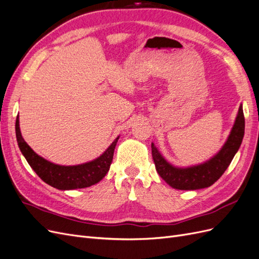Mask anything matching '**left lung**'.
I'll list each match as a JSON object with an SVG mask.
<instances>
[{
    "label": "left lung",
    "mask_w": 259,
    "mask_h": 259,
    "mask_svg": "<svg viewBox=\"0 0 259 259\" xmlns=\"http://www.w3.org/2000/svg\"><path fill=\"white\" fill-rule=\"evenodd\" d=\"M244 127L245 120L243 108L240 105L236 122L233 124L227 142L219 154L214 156L211 160L202 164L185 169L177 168V166L166 162L152 143V155L158 174L175 189L195 190L213 185L226 171L238 152L244 137Z\"/></svg>",
    "instance_id": "obj_1"
}]
</instances>
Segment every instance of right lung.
<instances>
[{
    "mask_svg": "<svg viewBox=\"0 0 259 259\" xmlns=\"http://www.w3.org/2000/svg\"><path fill=\"white\" fill-rule=\"evenodd\" d=\"M16 138H17L20 151L31 168L46 184L61 190L85 188L101 181L110 170L114 149L118 141L117 138L111 146L94 161L66 166L49 162L32 151V148L21 137L18 117L16 119Z\"/></svg>",
    "mask_w": 259,
    "mask_h": 259,
    "instance_id": "obj_1",
    "label": "right lung"
}]
</instances>
